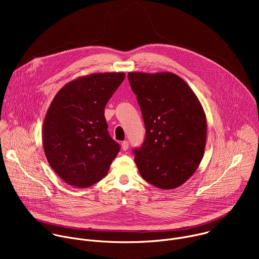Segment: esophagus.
I'll list each match as a JSON object with an SVG mask.
<instances>
[{
    "mask_svg": "<svg viewBox=\"0 0 259 259\" xmlns=\"http://www.w3.org/2000/svg\"><path fill=\"white\" fill-rule=\"evenodd\" d=\"M128 147H129V142L128 141H123L122 142V149H123V151H127Z\"/></svg>",
    "mask_w": 259,
    "mask_h": 259,
    "instance_id": "esophagus-1",
    "label": "esophagus"
}]
</instances>
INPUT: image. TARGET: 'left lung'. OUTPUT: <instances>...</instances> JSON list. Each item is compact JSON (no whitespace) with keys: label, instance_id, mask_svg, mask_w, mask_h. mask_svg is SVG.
Listing matches in <instances>:
<instances>
[{"label":"left lung","instance_id":"obj_1","mask_svg":"<svg viewBox=\"0 0 259 259\" xmlns=\"http://www.w3.org/2000/svg\"><path fill=\"white\" fill-rule=\"evenodd\" d=\"M137 96L145 139L134 150L141 177L162 190L183 184L198 169L206 146L207 120L192 88L173 72H128Z\"/></svg>","mask_w":259,"mask_h":259}]
</instances>
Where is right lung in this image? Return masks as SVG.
<instances>
[{
  "instance_id": "right-lung-1",
  "label": "right lung",
  "mask_w": 259,
  "mask_h": 259,
  "mask_svg": "<svg viewBox=\"0 0 259 259\" xmlns=\"http://www.w3.org/2000/svg\"><path fill=\"white\" fill-rule=\"evenodd\" d=\"M125 72H98L65 84L54 96L43 124L45 156L54 172L75 188L101 180L120 145L109 136L104 107Z\"/></svg>"
}]
</instances>
